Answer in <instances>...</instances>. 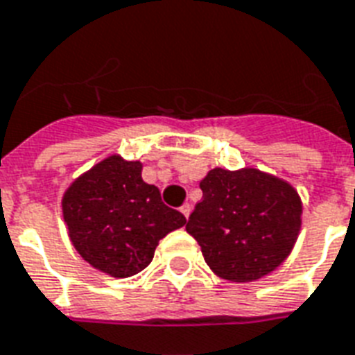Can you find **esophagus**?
Masks as SVG:
<instances>
[{
    "mask_svg": "<svg viewBox=\"0 0 355 355\" xmlns=\"http://www.w3.org/2000/svg\"><path fill=\"white\" fill-rule=\"evenodd\" d=\"M180 212H182L184 216H186V220H188L189 214H191V205H189V202H184L182 207H180Z\"/></svg>",
    "mask_w": 355,
    "mask_h": 355,
    "instance_id": "obj_1",
    "label": "esophagus"
}]
</instances>
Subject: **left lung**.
Segmentation results:
<instances>
[{
    "label": "left lung",
    "mask_w": 355,
    "mask_h": 355,
    "mask_svg": "<svg viewBox=\"0 0 355 355\" xmlns=\"http://www.w3.org/2000/svg\"><path fill=\"white\" fill-rule=\"evenodd\" d=\"M186 231L214 274L250 283L286 261L302 229V199L283 178L255 167L210 169Z\"/></svg>",
    "instance_id": "1"
}]
</instances>
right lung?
I'll list each match as a JSON object with an SVG mask.
<instances>
[{"label": "right lung", "mask_w": 355, "mask_h": 355, "mask_svg": "<svg viewBox=\"0 0 355 355\" xmlns=\"http://www.w3.org/2000/svg\"><path fill=\"white\" fill-rule=\"evenodd\" d=\"M141 162L110 154L64 189L61 210L74 250L102 274L123 279L150 264L159 240L186 225L159 189L141 177Z\"/></svg>", "instance_id": "add662e5"}]
</instances>
